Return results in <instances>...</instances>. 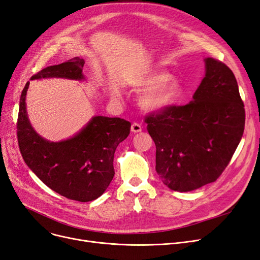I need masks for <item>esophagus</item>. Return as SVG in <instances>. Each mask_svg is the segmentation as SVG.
<instances>
[{"mask_svg": "<svg viewBox=\"0 0 260 260\" xmlns=\"http://www.w3.org/2000/svg\"><path fill=\"white\" fill-rule=\"evenodd\" d=\"M131 131H132L133 133L141 132V131H142V126H141L140 123H138V122H133V123L131 124Z\"/></svg>", "mask_w": 260, "mask_h": 260, "instance_id": "esophagus-1", "label": "esophagus"}]
</instances>
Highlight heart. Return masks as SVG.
Wrapping results in <instances>:
<instances>
[{"mask_svg":"<svg viewBox=\"0 0 260 260\" xmlns=\"http://www.w3.org/2000/svg\"><path fill=\"white\" fill-rule=\"evenodd\" d=\"M149 91L142 99V106L149 111H159L168 107L180 92V84L175 79H169L164 72H155L142 83Z\"/></svg>","mask_w":260,"mask_h":260,"instance_id":"b5f03b06","label":"heart"}]
</instances>
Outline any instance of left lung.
Listing matches in <instances>:
<instances>
[{
    "label": "left lung",
    "mask_w": 260,
    "mask_h": 260,
    "mask_svg": "<svg viewBox=\"0 0 260 260\" xmlns=\"http://www.w3.org/2000/svg\"><path fill=\"white\" fill-rule=\"evenodd\" d=\"M205 63V78L190 103L145 117L157 149L155 171L174 191L214 182L243 136L245 111L234 72L219 59L208 57Z\"/></svg>",
    "instance_id": "left-lung-1"
}]
</instances>
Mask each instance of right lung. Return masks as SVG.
<instances>
[{
	"label": "right lung",
	"instance_id": "right-lung-1",
	"mask_svg": "<svg viewBox=\"0 0 260 260\" xmlns=\"http://www.w3.org/2000/svg\"><path fill=\"white\" fill-rule=\"evenodd\" d=\"M84 59L75 57L49 66L34 79L66 78L83 80ZM27 82L20 97L17 138L28 168L47 186L68 200L90 202L101 196L114 177V153L130 133L131 122L118 117L95 116L77 136L63 142L40 138L27 118Z\"/></svg>",
	"mask_w": 260,
	"mask_h": 260
}]
</instances>
